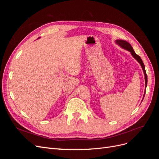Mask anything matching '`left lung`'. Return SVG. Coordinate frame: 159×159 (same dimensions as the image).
Returning <instances> with one entry per match:
<instances>
[{"mask_svg":"<svg viewBox=\"0 0 159 159\" xmlns=\"http://www.w3.org/2000/svg\"><path fill=\"white\" fill-rule=\"evenodd\" d=\"M115 43H116L117 44H118L119 46H121L122 48L126 50H128L129 52H131V55L133 56V57H134V59H135L136 60H137V61L139 62V64H141V68L143 69V73H144V75H145V88H147V75L146 74V71H145V65H144L143 62L141 60V58L140 57V56H138L135 52H134L133 48H132L131 45L129 44V42H127V41L125 40H115ZM145 94H144V96H143V99H144V97H145Z\"/></svg>","mask_w":159,"mask_h":159,"instance_id":"8db88e82","label":"left lung"}]
</instances>
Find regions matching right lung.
Returning <instances> with one entry per match:
<instances>
[{
  "label": "right lung",
  "mask_w": 159,
  "mask_h": 159,
  "mask_svg": "<svg viewBox=\"0 0 159 159\" xmlns=\"http://www.w3.org/2000/svg\"><path fill=\"white\" fill-rule=\"evenodd\" d=\"M40 38V37H39V38Z\"/></svg>",
  "instance_id": "obj_1"
}]
</instances>
